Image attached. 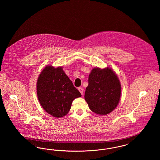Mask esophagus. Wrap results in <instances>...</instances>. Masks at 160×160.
I'll list each match as a JSON object with an SVG mask.
<instances>
[{
    "mask_svg": "<svg viewBox=\"0 0 160 160\" xmlns=\"http://www.w3.org/2000/svg\"><path fill=\"white\" fill-rule=\"evenodd\" d=\"M78 91H80V92L81 93V94L82 95H83V89L82 88H78Z\"/></svg>",
    "mask_w": 160,
    "mask_h": 160,
    "instance_id": "34e87169",
    "label": "esophagus"
}]
</instances>
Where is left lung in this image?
I'll return each instance as SVG.
<instances>
[{"instance_id":"8db88e82","label":"left lung","mask_w":160,"mask_h":160,"mask_svg":"<svg viewBox=\"0 0 160 160\" xmlns=\"http://www.w3.org/2000/svg\"><path fill=\"white\" fill-rule=\"evenodd\" d=\"M84 99L89 108L98 114L112 112L118 105L121 86L116 74L110 68H93L89 76Z\"/></svg>"}]
</instances>
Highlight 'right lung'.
Returning a JSON list of instances; mask_svg holds the SVG:
<instances>
[{
    "label": "right lung",
    "mask_w": 160,
    "mask_h": 160,
    "mask_svg": "<svg viewBox=\"0 0 160 160\" xmlns=\"http://www.w3.org/2000/svg\"><path fill=\"white\" fill-rule=\"evenodd\" d=\"M38 100L44 110L53 117L67 114L72 101L82 96L62 68L47 66L38 77L37 84Z\"/></svg>",
    "instance_id": "1"
}]
</instances>
